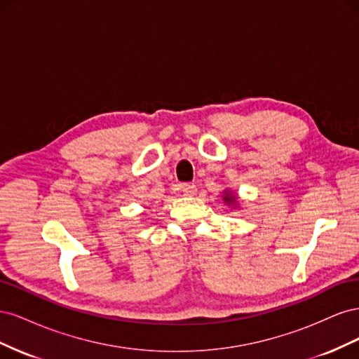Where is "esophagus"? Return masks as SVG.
Instances as JSON below:
<instances>
[{
    "label": "esophagus",
    "mask_w": 359,
    "mask_h": 359,
    "mask_svg": "<svg viewBox=\"0 0 359 359\" xmlns=\"http://www.w3.org/2000/svg\"><path fill=\"white\" fill-rule=\"evenodd\" d=\"M180 190L182 191L184 196H193L196 193V186L193 182H184L180 186Z\"/></svg>",
    "instance_id": "1"
}]
</instances>
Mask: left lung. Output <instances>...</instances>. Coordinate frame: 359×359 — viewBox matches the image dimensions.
<instances>
[{
	"label": "left lung",
	"mask_w": 359,
	"mask_h": 359,
	"mask_svg": "<svg viewBox=\"0 0 359 359\" xmlns=\"http://www.w3.org/2000/svg\"><path fill=\"white\" fill-rule=\"evenodd\" d=\"M224 201H229V202L232 203V202H235V196H231V198H229V194H227V196L224 198Z\"/></svg>",
	"instance_id": "8db88e82"
}]
</instances>
